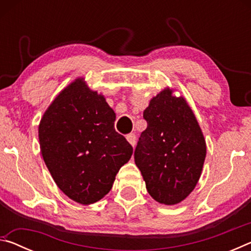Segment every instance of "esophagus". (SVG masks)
<instances>
[{
	"instance_id": "34e87169",
	"label": "esophagus",
	"mask_w": 251,
	"mask_h": 251,
	"mask_svg": "<svg viewBox=\"0 0 251 251\" xmlns=\"http://www.w3.org/2000/svg\"><path fill=\"white\" fill-rule=\"evenodd\" d=\"M126 139L128 141V143L131 146L133 147L135 146V144H136V135L135 134H128L126 136Z\"/></svg>"
}]
</instances>
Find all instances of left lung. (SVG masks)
<instances>
[{
  "instance_id": "1",
  "label": "left lung",
  "mask_w": 251,
  "mask_h": 251,
  "mask_svg": "<svg viewBox=\"0 0 251 251\" xmlns=\"http://www.w3.org/2000/svg\"><path fill=\"white\" fill-rule=\"evenodd\" d=\"M147 128L134 152L148 194L164 205H176L193 192L201 175L206 142L184 97L165 88L144 110Z\"/></svg>"
}]
</instances>
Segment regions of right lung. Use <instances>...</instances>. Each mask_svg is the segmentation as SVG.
Returning <instances> with one entry per match:
<instances>
[{
  "label": "right lung",
  "mask_w": 251,
  "mask_h": 251,
  "mask_svg": "<svg viewBox=\"0 0 251 251\" xmlns=\"http://www.w3.org/2000/svg\"><path fill=\"white\" fill-rule=\"evenodd\" d=\"M115 113L83 78L65 87L39 126L41 152L58 188L82 205L100 201L133 147L114 128Z\"/></svg>",
  "instance_id": "1"
}]
</instances>
